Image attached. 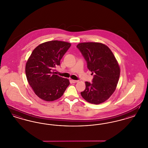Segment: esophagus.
I'll list each match as a JSON object with an SVG mask.
<instances>
[{"label": "esophagus", "instance_id": "obj_1", "mask_svg": "<svg viewBox=\"0 0 148 148\" xmlns=\"http://www.w3.org/2000/svg\"><path fill=\"white\" fill-rule=\"evenodd\" d=\"M71 82L73 83H77L78 82V80H71Z\"/></svg>", "mask_w": 148, "mask_h": 148}]
</instances>
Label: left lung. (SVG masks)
Here are the masks:
<instances>
[{
    "label": "left lung",
    "instance_id": "8db88e82",
    "mask_svg": "<svg viewBox=\"0 0 148 148\" xmlns=\"http://www.w3.org/2000/svg\"><path fill=\"white\" fill-rule=\"evenodd\" d=\"M94 77L92 83L85 82L86 88L81 92L88 102L99 104L113 94L120 77V67L112 51L100 42H82L77 46Z\"/></svg>",
    "mask_w": 148,
    "mask_h": 148
}]
</instances>
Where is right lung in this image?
Listing matches in <instances>:
<instances>
[{
	"instance_id": "1",
	"label": "right lung",
	"mask_w": 148,
	"mask_h": 148,
	"mask_svg": "<svg viewBox=\"0 0 148 148\" xmlns=\"http://www.w3.org/2000/svg\"><path fill=\"white\" fill-rule=\"evenodd\" d=\"M71 43L58 40L44 42L35 48L27 62L25 74L35 94L47 101L60 98L70 84L68 79L56 75V68Z\"/></svg>"
}]
</instances>
